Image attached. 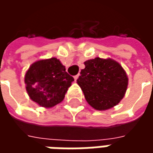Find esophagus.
Segmentation results:
<instances>
[{
  "mask_svg": "<svg viewBox=\"0 0 153 153\" xmlns=\"http://www.w3.org/2000/svg\"><path fill=\"white\" fill-rule=\"evenodd\" d=\"M79 74H78L77 75H75V76L74 77V80L76 81V80L78 79H79Z\"/></svg>",
  "mask_w": 153,
  "mask_h": 153,
  "instance_id": "34e87169",
  "label": "esophagus"
}]
</instances>
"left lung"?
<instances>
[{
	"mask_svg": "<svg viewBox=\"0 0 153 153\" xmlns=\"http://www.w3.org/2000/svg\"><path fill=\"white\" fill-rule=\"evenodd\" d=\"M77 79L90 106L105 111L116 106L124 97L128 77L122 66L112 59L96 57L84 62Z\"/></svg>",
	"mask_w": 153,
	"mask_h": 153,
	"instance_id": "obj_1",
	"label": "left lung"
}]
</instances>
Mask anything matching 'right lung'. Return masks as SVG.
Wrapping results in <instances>:
<instances>
[{
	"instance_id": "add662e5",
	"label": "right lung",
	"mask_w": 153,
	"mask_h": 153,
	"mask_svg": "<svg viewBox=\"0 0 153 153\" xmlns=\"http://www.w3.org/2000/svg\"><path fill=\"white\" fill-rule=\"evenodd\" d=\"M74 78L56 58L32 64L25 77L28 96L33 102L50 108L63 101Z\"/></svg>"
}]
</instances>
